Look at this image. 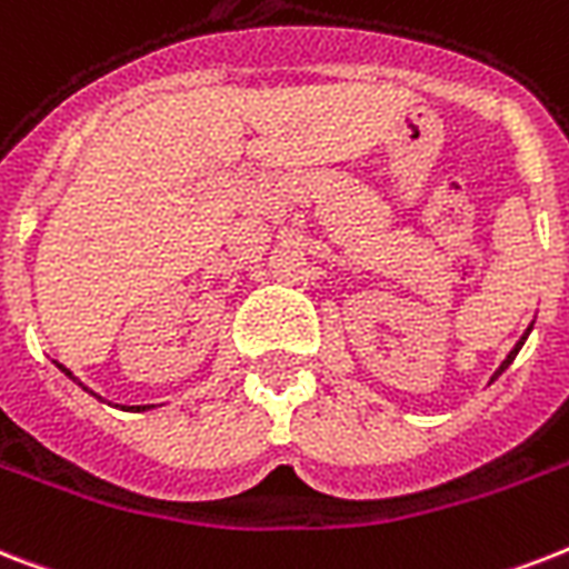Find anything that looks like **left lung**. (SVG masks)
Listing matches in <instances>:
<instances>
[{
    "mask_svg": "<svg viewBox=\"0 0 569 569\" xmlns=\"http://www.w3.org/2000/svg\"><path fill=\"white\" fill-rule=\"evenodd\" d=\"M532 327H535V325H529V327H526V332H523V336H520V341H517L515 348H511V350H509V357L502 359V365H500V368H497V371H493L491 382H493V380H497V377H500V373H502V371H506V368H509V365H511V362H515V357H517V353H520V348H523V345H526V339H529V332H532Z\"/></svg>",
    "mask_w": 569,
    "mask_h": 569,
    "instance_id": "obj_1",
    "label": "left lung"
}]
</instances>
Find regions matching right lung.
Returning <instances> with one entry per match:
<instances>
[{
	"label": "right lung",
	"mask_w": 569,
	"mask_h": 569,
	"mask_svg": "<svg viewBox=\"0 0 569 569\" xmlns=\"http://www.w3.org/2000/svg\"><path fill=\"white\" fill-rule=\"evenodd\" d=\"M58 368H60V371H63V373H67L69 380H72V382H78L76 377H72V371H69V368H63V365H58ZM78 386H81V389H84L87 395H92V397H96V400H101V397L96 395V391H90V389H87L84 382H78ZM101 403H108V400H101ZM122 409H124V406H122ZM149 409H154V406H131V412H149Z\"/></svg>",
	"instance_id": "1"
}]
</instances>
